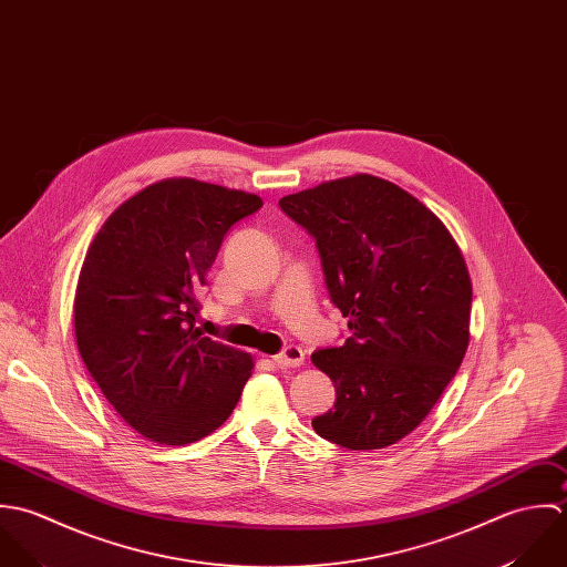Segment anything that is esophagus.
Segmentation results:
<instances>
[{
    "label": "esophagus",
    "instance_id": "34e87169",
    "mask_svg": "<svg viewBox=\"0 0 567 567\" xmlns=\"http://www.w3.org/2000/svg\"><path fill=\"white\" fill-rule=\"evenodd\" d=\"M274 361L280 368H300L305 363V350L300 346H289L285 352L276 354Z\"/></svg>",
    "mask_w": 567,
    "mask_h": 567
}]
</instances>
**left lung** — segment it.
<instances>
[{"label": "left lung", "instance_id": "left-lung-1", "mask_svg": "<svg viewBox=\"0 0 567 567\" xmlns=\"http://www.w3.org/2000/svg\"><path fill=\"white\" fill-rule=\"evenodd\" d=\"M280 208L316 238L352 331L311 354L338 394L313 430L352 452L390 447L425 421L464 359L473 293L464 256L425 204L374 175L324 182Z\"/></svg>", "mask_w": 567, "mask_h": 567}]
</instances>
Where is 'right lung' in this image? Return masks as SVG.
<instances>
[{
    "label": "right lung",
    "instance_id": "obj_1",
    "mask_svg": "<svg viewBox=\"0 0 567 567\" xmlns=\"http://www.w3.org/2000/svg\"><path fill=\"white\" fill-rule=\"evenodd\" d=\"M260 206L245 190L171 177L120 204L87 247L74 293L79 352L151 443L210 436L251 377V354L206 338L195 318L227 229Z\"/></svg>",
    "mask_w": 567,
    "mask_h": 567
}]
</instances>
